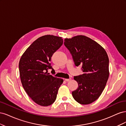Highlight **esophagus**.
<instances>
[{
  "label": "esophagus",
  "mask_w": 126,
  "mask_h": 126,
  "mask_svg": "<svg viewBox=\"0 0 126 126\" xmlns=\"http://www.w3.org/2000/svg\"><path fill=\"white\" fill-rule=\"evenodd\" d=\"M71 79V78H69V79H65V81H67V82H68V81H70Z\"/></svg>",
  "instance_id": "esophagus-1"
}]
</instances>
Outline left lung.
Returning <instances> with one entry per match:
<instances>
[{"label":"left lung","mask_w":126,"mask_h":126,"mask_svg":"<svg viewBox=\"0 0 126 126\" xmlns=\"http://www.w3.org/2000/svg\"><path fill=\"white\" fill-rule=\"evenodd\" d=\"M64 45L72 56L76 66L81 65L82 75L75 76L78 87L72 91L74 99L82 105L96 101L105 89L109 78V58L105 49L85 36L66 38Z\"/></svg>","instance_id":"left-lung-1"}]
</instances>
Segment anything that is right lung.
I'll return each instance as SVG.
<instances>
[{
    "instance_id": "right-lung-1",
    "label": "right lung",
    "mask_w": 126,
    "mask_h": 126,
    "mask_svg": "<svg viewBox=\"0 0 126 126\" xmlns=\"http://www.w3.org/2000/svg\"><path fill=\"white\" fill-rule=\"evenodd\" d=\"M63 39L53 35L39 37L27 49L19 63L20 77L26 93L37 104L50 106L55 102L63 79L48 73L54 69L50 62L62 46Z\"/></svg>"
}]
</instances>
